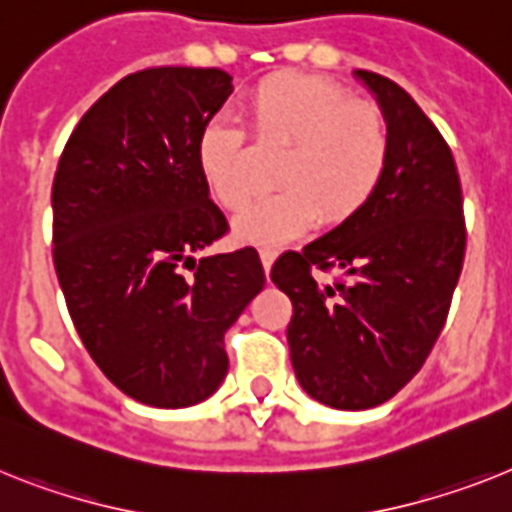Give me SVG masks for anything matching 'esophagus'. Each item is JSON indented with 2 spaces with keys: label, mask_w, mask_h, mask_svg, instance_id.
I'll list each match as a JSON object with an SVG mask.
<instances>
[{
  "label": "esophagus",
  "mask_w": 512,
  "mask_h": 512,
  "mask_svg": "<svg viewBox=\"0 0 512 512\" xmlns=\"http://www.w3.org/2000/svg\"><path fill=\"white\" fill-rule=\"evenodd\" d=\"M278 252L276 249H260V263H263L265 273H270V268H273V263H276Z\"/></svg>",
  "instance_id": "34e87169"
}]
</instances>
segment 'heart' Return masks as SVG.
Returning a JSON list of instances; mask_svg holds the SVG:
<instances>
[{
	"label": "heart",
	"mask_w": 512,
	"mask_h": 512,
	"mask_svg": "<svg viewBox=\"0 0 512 512\" xmlns=\"http://www.w3.org/2000/svg\"><path fill=\"white\" fill-rule=\"evenodd\" d=\"M249 127L260 148H286L276 195L234 221L249 244H281L322 218L338 226L356 216L380 187L390 158L382 111L341 85L312 75H273L249 96ZM197 169L210 195L239 210L255 195V150L242 127L210 119L197 135Z\"/></svg>",
	"instance_id": "b5f03b06"
}]
</instances>
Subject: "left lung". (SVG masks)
<instances>
[{
    "mask_svg": "<svg viewBox=\"0 0 512 512\" xmlns=\"http://www.w3.org/2000/svg\"><path fill=\"white\" fill-rule=\"evenodd\" d=\"M354 75L388 122L385 176L356 216L270 270L294 304L286 338L296 380L343 411L390 401L422 369L466 255L461 179L445 137L401 85L367 70ZM312 269L344 276L320 287Z\"/></svg>",
    "mask_w": 512,
    "mask_h": 512,
    "instance_id": "left-lung-1",
    "label": "left lung"
}]
</instances>
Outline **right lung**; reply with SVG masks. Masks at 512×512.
Wrapping results in <instances>:
<instances>
[{"label": "right lung", "instance_id": "obj_1", "mask_svg": "<svg viewBox=\"0 0 512 512\" xmlns=\"http://www.w3.org/2000/svg\"><path fill=\"white\" fill-rule=\"evenodd\" d=\"M231 90L216 67L122 77L54 174V268L77 336L122 393L156 409L216 393L223 333L265 286L252 247L197 257L229 231L195 150Z\"/></svg>", "mask_w": 512, "mask_h": 512}]
</instances>
